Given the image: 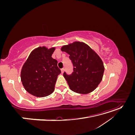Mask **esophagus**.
I'll list each match as a JSON object with an SVG mask.
<instances>
[{
	"label": "esophagus",
	"instance_id": "34e87169",
	"mask_svg": "<svg viewBox=\"0 0 135 135\" xmlns=\"http://www.w3.org/2000/svg\"><path fill=\"white\" fill-rule=\"evenodd\" d=\"M61 73H64V68H62V69H61Z\"/></svg>",
	"mask_w": 135,
	"mask_h": 135
}]
</instances>
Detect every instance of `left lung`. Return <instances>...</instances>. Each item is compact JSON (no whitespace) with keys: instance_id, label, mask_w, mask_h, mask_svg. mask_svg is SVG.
<instances>
[{"instance_id":"left-lung-1","label":"left lung","mask_w":135,"mask_h":135,"mask_svg":"<svg viewBox=\"0 0 135 135\" xmlns=\"http://www.w3.org/2000/svg\"><path fill=\"white\" fill-rule=\"evenodd\" d=\"M66 52L73 64V73L64 76L71 90L80 94H87L97 87L103 77V61L92 49L83 42H74L61 47Z\"/></svg>"}]
</instances>
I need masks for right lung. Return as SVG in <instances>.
I'll use <instances>...</instances> for the list:
<instances>
[{
	"label": "right lung",
	"instance_id": "1",
	"mask_svg": "<svg viewBox=\"0 0 135 135\" xmlns=\"http://www.w3.org/2000/svg\"><path fill=\"white\" fill-rule=\"evenodd\" d=\"M55 50V47L36 48L24 63L21 80L23 87L31 95L42 97L54 91L57 78L61 73L57 61L52 57Z\"/></svg>",
	"mask_w": 135,
	"mask_h": 135
}]
</instances>
